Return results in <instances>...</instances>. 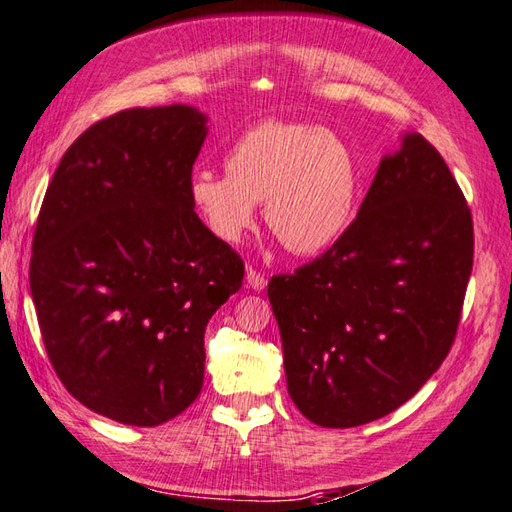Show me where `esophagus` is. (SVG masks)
I'll use <instances>...</instances> for the list:
<instances>
[{
  "label": "esophagus",
  "instance_id": "1",
  "mask_svg": "<svg viewBox=\"0 0 512 512\" xmlns=\"http://www.w3.org/2000/svg\"><path fill=\"white\" fill-rule=\"evenodd\" d=\"M245 281H247V287L254 289V292H260V289H265V285H267V278L260 272H256V269H252V267H247Z\"/></svg>",
  "mask_w": 512,
  "mask_h": 512
}]
</instances>
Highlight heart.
I'll return each mask as SVG.
<instances>
[{"label": "heart", "instance_id": "1", "mask_svg": "<svg viewBox=\"0 0 512 512\" xmlns=\"http://www.w3.org/2000/svg\"><path fill=\"white\" fill-rule=\"evenodd\" d=\"M187 198L202 225L238 243L265 202V223L296 256H318L350 231L361 169L339 133L310 122L256 124L225 153V173H191Z\"/></svg>", "mask_w": 512, "mask_h": 512}]
</instances>
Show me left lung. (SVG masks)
<instances>
[{
    "mask_svg": "<svg viewBox=\"0 0 512 512\" xmlns=\"http://www.w3.org/2000/svg\"><path fill=\"white\" fill-rule=\"evenodd\" d=\"M339 245L267 296L287 392L323 428L381 419L419 392L450 352L472 272V218L446 162L401 133Z\"/></svg>",
    "mask_w": 512,
    "mask_h": 512,
    "instance_id": "8db88e82",
    "label": "left lung"
}]
</instances>
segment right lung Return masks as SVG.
<instances>
[{"mask_svg": "<svg viewBox=\"0 0 512 512\" xmlns=\"http://www.w3.org/2000/svg\"><path fill=\"white\" fill-rule=\"evenodd\" d=\"M207 120L169 104L95 122L37 218L28 281L48 359L82 406L127 426L196 401L205 327L243 285V260L187 198Z\"/></svg>", "mask_w": 512, "mask_h": 512, "instance_id": "obj_1", "label": "right lung"}]
</instances>
